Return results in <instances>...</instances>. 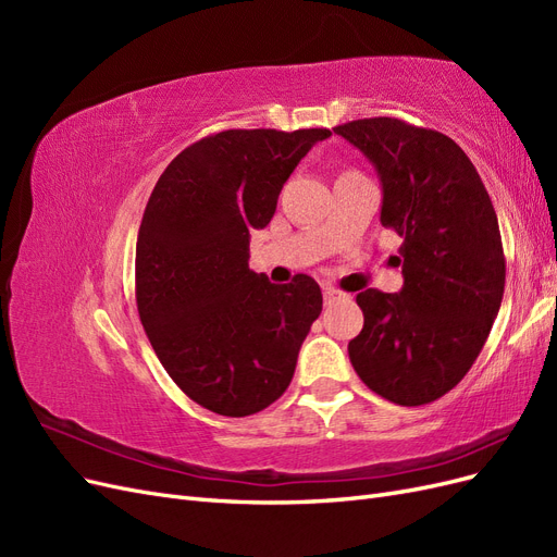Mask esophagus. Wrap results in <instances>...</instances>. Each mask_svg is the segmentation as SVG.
Here are the masks:
<instances>
[{
	"mask_svg": "<svg viewBox=\"0 0 557 557\" xmlns=\"http://www.w3.org/2000/svg\"><path fill=\"white\" fill-rule=\"evenodd\" d=\"M323 297H325V305H332V301H336V299H344L346 297V293H342V290H336V288H323Z\"/></svg>",
	"mask_w": 557,
	"mask_h": 557,
	"instance_id": "1",
	"label": "esophagus"
}]
</instances>
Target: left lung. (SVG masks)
<instances>
[{"instance_id": "left-lung-1", "label": "left lung", "mask_w": 557, "mask_h": 557, "mask_svg": "<svg viewBox=\"0 0 557 557\" xmlns=\"http://www.w3.org/2000/svg\"><path fill=\"white\" fill-rule=\"evenodd\" d=\"M374 162L381 225L401 239V293L356 299L362 332L348 356L362 383L399 407L444 397L476 362L502 305L507 260L491 195L446 134L399 117L334 127Z\"/></svg>"}]
</instances>
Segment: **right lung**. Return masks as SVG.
Segmentation results:
<instances>
[{"instance_id": "1", "label": "right lung", "mask_w": 557, "mask_h": 557, "mask_svg": "<svg viewBox=\"0 0 557 557\" xmlns=\"http://www.w3.org/2000/svg\"><path fill=\"white\" fill-rule=\"evenodd\" d=\"M330 129H225L166 164L146 205L134 293L166 374L199 407L242 418L293 381L323 311L318 283L248 269L250 230L269 225L283 183Z\"/></svg>"}]
</instances>
